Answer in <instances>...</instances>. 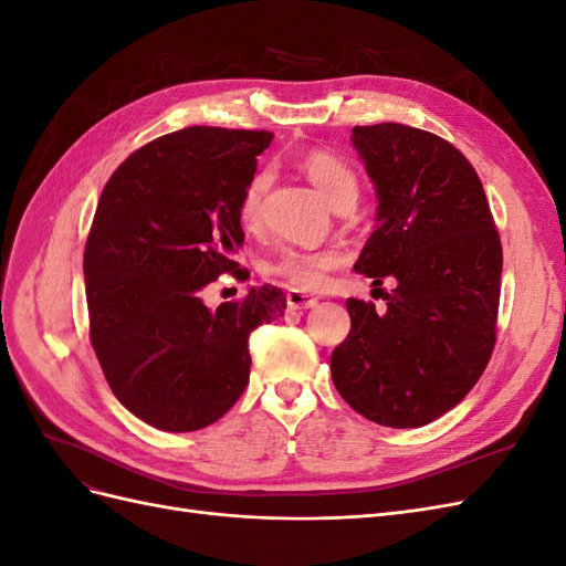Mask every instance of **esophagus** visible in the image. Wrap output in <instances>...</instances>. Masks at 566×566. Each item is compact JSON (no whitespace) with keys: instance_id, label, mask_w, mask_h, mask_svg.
Returning a JSON list of instances; mask_svg holds the SVG:
<instances>
[{"instance_id":"obj_1","label":"esophagus","mask_w":566,"mask_h":566,"mask_svg":"<svg viewBox=\"0 0 566 566\" xmlns=\"http://www.w3.org/2000/svg\"><path fill=\"white\" fill-rule=\"evenodd\" d=\"M285 300H287L290 310H300V312L302 310H312V306L318 304V300L314 295H306V293H302V290H287Z\"/></svg>"}]
</instances>
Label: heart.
<instances>
[{"label": "heart", "instance_id": "1", "mask_svg": "<svg viewBox=\"0 0 566 566\" xmlns=\"http://www.w3.org/2000/svg\"><path fill=\"white\" fill-rule=\"evenodd\" d=\"M304 177L310 179L323 200L333 210L356 205L358 179L354 169L339 160L333 153L312 150L300 160ZM269 188V175L256 172L243 188L241 202H238V219L245 229H254L262 219V200ZM339 264V254L333 250L306 252V250H285L276 262L269 264V273L287 281L290 285L302 290H321L328 283V271Z\"/></svg>", "mask_w": 566, "mask_h": 566}]
</instances>
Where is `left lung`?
<instances>
[{
  "label": "left lung",
  "mask_w": 566,
  "mask_h": 566,
  "mask_svg": "<svg viewBox=\"0 0 566 566\" xmlns=\"http://www.w3.org/2000/svg\"><path fill=\"white\" fill-rule=\"evenodd\" d=\"M378 217L354 269L397 281L387 312L347 300L352 331L331 358L356 413L406 430L449 413L495 345L503 248L484 186L441 136L399 123L354 127Z\"/></svg>",
  "instance_id": "obj_1"
}]
</instances>
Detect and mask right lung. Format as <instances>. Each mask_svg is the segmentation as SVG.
Here are the masks:
<instances>
[{
	"instance_id": "obj_1",
	"label": "right lung",
	"mask_w": 566,
	"mask_h": 566,
	"mask_svg": "<svg viewBox=\"0 0 566 566\" xmlns=\"http://www.w3.org/2000/svg\"><path fill=\"white\" fill-rule=\"evenodd\" d=\"M271 139L224 127L165 134L101 193L84 248L92 347L117 401L163 432L224 416L250 380V333L283 316L285 295L271 285L217 312L200 300L221 273L241 271L238 202Z\"/></svg>"
}]
</instances>
